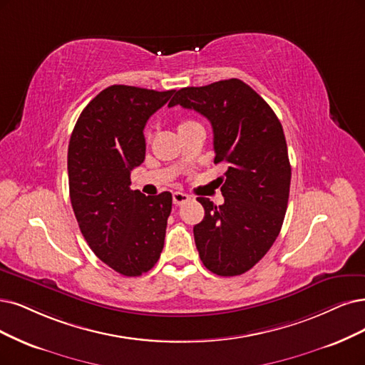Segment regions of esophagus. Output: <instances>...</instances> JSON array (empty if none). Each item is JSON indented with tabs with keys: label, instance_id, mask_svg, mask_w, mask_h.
I'll list each match as a JSON object with an SVG mask.
<instances>
[{
	"label": "esophagus",
	"instance_id": "obj_1",
	"mask_svg": "<svg viewBox=\"0 0 365 365\" xmlns=\"http://www.w3.org/2000/svg\"><path fill=\"white\" fill-rule=\"evenodd\" d=\"M190 200V195L187 194H185V192H173V203L175 205V206H180V205H183V203H186V201Z\"/></svg>",
	"mask_w": 365,
	"mask_h": 365
}]
</instances>
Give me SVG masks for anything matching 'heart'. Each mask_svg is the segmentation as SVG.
<instances>
[{
	"label": "heart",
	"instance_id": "b5f03b06",
	"mask_svg": "<svg viewBox=\"0 0 365 365\" xmlns=\"http://www.w3.org/2000/svg\"><path fill=\"white\" fill-rule=\"evenodd\" d=\"M194 125H198L197 121H192V120H185V121H182V123L179 125V129H183V128H190V126H194Z\"/></svg>",
	"mask_w": 365,
	"mask_h": 365
}]
</instances>
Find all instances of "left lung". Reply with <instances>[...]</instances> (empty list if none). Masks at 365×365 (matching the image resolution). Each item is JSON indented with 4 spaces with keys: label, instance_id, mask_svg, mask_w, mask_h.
Wrapping results in <instances>:
<instances>
[{
    "label": "left lung",
    "instance_id": "left-lung-1",
    "mask_svg": "<svg viewBox=\"0 0 365 365\" xmlns=\"http://www.w3.org/2000/svg\"><path fill=\"white\" fill-rule=\"evenodd\" d=\"M205 115L215 164H225L224 203L198 197L205 218L194 227L200 259L221 277L245 274L271 250L287 210L292 168L278 117L260 94L232 78L175 91L168 106Z\"/></svg>",
    "mask_w": 365,
    "mask_h": 365
}]
</instances>
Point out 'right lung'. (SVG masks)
I'll return each instance as SVG.
<instances>
[{
  "instance_id": "1",
  "label": "right lung",
  "mask_w": 365,
  "mask_h": 365,
  "mask_svg": "<svg viewBox=\"0 0 365 365\" xmlns=\"http://www.w3.org/2000/svg\"><path fill=\"white\" fill-rule=\"evenodd\" d=\"M132 86L102 90L81 113L69 141L72 207L88 247L125 277L150 271L164 248L173 195L130 190L145 158L147 120L173 96Z\"/></svg>"
}]
</instances>
